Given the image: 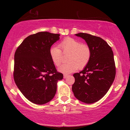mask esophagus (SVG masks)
Returning a JSON list of instances; mask_svg holds the SVG:
<instances>
[{"label": "esophagus", "instance_id": "34e87169", "mask_svg": "<svg viewBox=\"0 0 130 130\" xmlns=\"http://www.w3.org/2000/svg\"><path fill=\"white\" fill-rule=\"evenodd\" d=\"M68 76V74H64V75H63V78H67V77Z\"/></svg>", "mask_w": 130, "mask_h": 130}]
</instances>
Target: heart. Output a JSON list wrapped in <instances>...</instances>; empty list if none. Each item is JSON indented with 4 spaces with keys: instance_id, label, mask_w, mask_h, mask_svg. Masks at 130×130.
Here are the masks:
<instances>
[{
    "instance_id": "obj_1",
    "label": "heart",
    "mask_w": 130,
    "mask_h": 130,
    "mask_svg": "<svg viewBox=\"0 0 130 130\" xmlns=\"http://www.w3.org/2000/svg\"><path fill=\"white\" fill-rule=\"evenodd\" d=\"M59 47L63 53H69L67 61L69 62L58 68V71L64 74L75 72L78 69H83L88 63L91 56V50L86 44L70 37L66 38L59 44ZM50 55L53 62L59 67L63 61V55L61 49L57 46L50 48Z\"/></svg>"
}]
</instances>
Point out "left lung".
Here are the masks:
<instances>
[{
  "label": "left lung",
  "mask_w": 130,
  "mask_h": 130,
  "mask_svg": "<svg viewBox=\"0 0 130 130\" xmlns=\"http://www.w3.org/2000/svg\"><path fill=\"white\" fill-rule=\"evenodd\" d=\"M75 36L85 41L91 49V56L82 71L73 74L75 82L72 91L78 100L92 104L103 98L113 82L116 74L113 53L100 37L83 32Z\"/></svg>",
  "instance_id": "8db88e82"
}]
</instances>
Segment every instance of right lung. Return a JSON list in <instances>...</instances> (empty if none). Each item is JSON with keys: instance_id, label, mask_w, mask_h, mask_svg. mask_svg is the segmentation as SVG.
Wrapping results in <instances>:
<instances>
[{"instance_id": "add662e5", "label": "right lung", "mask_w": 130, "mask_h": 130, "mask_svg": "<svg viewBox=\"0 0 130 130\" xmlns=\"http://www.w3.org/2000/svg\"><path fill=\"white\" fill-rule=\"evenodd\" d=\"M60 34L47 31L30 35L24 39L14 55V78L24 96L36 104L51 101L58 80L63 74L57 72L50 49Z\"/></svg>"}]
</instances>
